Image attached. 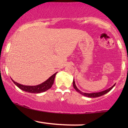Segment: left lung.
Here are the masks:
<instances>
[{
    "label": "left lung",
    "instance_id": "1",
    "mask_svg": "<svg viewBox=\"0 0 128 128\" xmlns=\"http://www.w3.org/2000/svg\"><path fill=\"white\" fill-rule=\"evenodd\" d=\"M115 85H116V84H115L113 85V86H111V87H110V88H109L105 90L102 91V92H92V93H86V92H81V91H80V90H79L77 86H76L75 82H74V79H73V87H74V88L76 90V92H79V93H80V94L83 95V96L88 97V98H98V97L102 96H103V95L107 93V92H110V91H111V90L112 89V88L114 87V86H115Z\"/></svg>",
    "mask_w": 128,
    "mask_h": 128
}]
</instances>
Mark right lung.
<instances>
[{"instance_id":"1","label":"right lung","mask_w":128,"mask_h":128,"mask_svg":"<svg viewBox=\"0 0 128 128\" xmlns=\"http://www.w3.org/2000/svg\"><path fill=\"white\" fill-rule=\"evenodd\" d=\"M56 73H54L46 81L43 82L40 84L37 85V86H24V85L20 84L17 83V82H15L12 79H12L13 82L15 84L16 86H17L19 88L24 91V92H30V93H40V92H46L52 87V85L54 84V79H55Z\"/></svg>"}]
</instances>
